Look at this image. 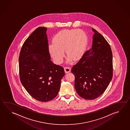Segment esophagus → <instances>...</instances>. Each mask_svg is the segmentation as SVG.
I'll use <instances>...</instances> for the list:
<instances>
[{"label":"esophagus","mask_w":130,"mask_h":130,"mask_svg":"<svg viewBox=\"0 0 130 130\" xmlns=\"http://www.w3.org/2000/svg\"><path fill=\"white\" fill-rule=\"evenodd\" d=\"M64 72L66 73H68L71 71V69L69 67H64Z\"/></svg>","instance_id":"obj_1"}]
</instances>
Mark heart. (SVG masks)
<instances>
[{
    "instance_id": "obj_1",
    "label": "heart",
    "mask_w": 130,
    "mask_h": 130,
    "mask_svg": "<svg viewBox=\"0 0 130 130\" xmlns=\"http://www.w3.org/2000/svg\"><path fill=\"white\" fill-rule=\"evenodd\" d=\"M53 43L48 46L50 54L56 64H60L64 57V50L69 57L68 62L71 59L79 60L87 48L88 38L83 30L66 29L57 33Z\"/></svg>"
}]
</instances>
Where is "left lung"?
<instances>
[{"label":"left lung","instance_id":"8db88e82","mask_svg":"<svg viewBox=\"0 0 130 130\" xmlns=\"http://www.w3.org/2000/svg\"><path fill=\"white\" fill-rule=\"evenodd\" d=\"M92 48L86 51L71 70L75 76V88L84 99L92 100L103 94L113 76L111 47L104 37L92 28Z\"/></svg>","mask_w":130,"mask_h":130}]
</instances>
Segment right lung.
Returning a JSON list of instances; mask_svg holds the SVG:
<instances>
[{
	"instance_id": "obj_1",
	"label": "right lung",
	"mask_w": 130,
	"mask_h": 130,
	"mask_svg": "<svg viewBox=\"0 0 130 130\" xmlns=\"http://www.w3.org/2000/svg\"><path fill=\"white\" fill-rule=\"evenodd\" d=\"M47 30L36 29L25 41L19 58L21 84L31 97L43 102L56 96L64 76V68L51 60Z\"/></svg>"
}]
</instances>
